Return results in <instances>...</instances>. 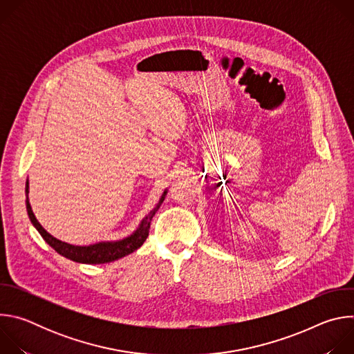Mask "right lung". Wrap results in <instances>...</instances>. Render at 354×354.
<instances>
[{
    "instance_id": "obj_1",
    "label": "right lung",
    "mask_w": 354,
    "mask_h": 354,
    "mask_svg": "<svg viewBox=\"0 0 354 354\" xmlns=\"http://www.w3.org/2000/svg\"><path fill=\"white\" fill-rule=\"evenodd\" d=\"M167 189L164 190L162 196L160 197V201L156 205V207L151 210L140 223V225L137 227V230L130 234L129 236L123 238V239H118V241H102V242H96L92 245H85V246H80V245H71L67 242H63L57 238H55L53 235H50L41 225L40 223L36 220L30 203H29V180H26V186H25V193H26V212L28 216L30 218V223L33 224V227L39 231V234L41 235V238L52 246L57 254H60L62 257L78 262V263H88V265H99V263H109V262H115L120 258H124L130 254H133L134 250H137L144 241L148 236L149 232V224L153 217L156 216L157 210L160 209V206L162 205V201L167 196Z\"/></svg>"
}]
</instances>
